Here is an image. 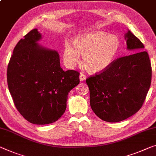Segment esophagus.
I'll return each instance as SVG.
<instances>
[{"label":"esophagus","mask_w":156,"mask_h":156,"mask_svg":"<svg viewBox=\"0 0 156 156\" xmlns=\"http://www.w3.org/2000/svg\"><path fill=\"white\" fill-rule=\"evenodd\" d=\"M86 79V76L83 73H80V80L81 81H83V80H85Z\"/></svg>","instance_id":"1"}]
</instances>
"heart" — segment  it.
I'll list each match as a JSON object with an SVG mask.
<instances>
[{"mask_svg": "<svg viewBox=\"0 0 156 156\" xmlns=\"http://www.w3.org/2000/svg\"><path fill=\"white\" fill-rule=\"evenodd\" d=\"M119 46V40L114 35H109L102 31L83 33L75 38L74 46L69 41H66L64 61L68 67L73 68L80 61L81 54L86 70L99 73L112 64Z\"/></svg>", "mask_w": 156, "mask_h": 156, "instance_id": "1", "label": "heart"}]
</instances>
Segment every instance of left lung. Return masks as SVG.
<instances>
[{
    "instance_id": "obj_1",
    "label": "left lung",
    "mask_w": 156,
    "mask_h": 156,
    "mask_svg": "<svg viewBox=\"0 0 156 156\" xmlns=\"http://www.w3.org/2000/svg\"><path fill=\"white\" fill-rule=\"evenodd\" d=\"M127 49L134 54L115 60L99 74L86 79L90 105L103 121L116 123L129 118L142 107L151 82L152 70L143 43L130 30L125 35Z\"/></svg>"
}]
</instances>
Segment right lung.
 Here are the masks:
<instances>
[{"mask_svg": "<svg viewBox=\"0 0 156 156\" xmlns=\"http://www.w3.org/2000/svg\"><path fill=\"white\" fill-rule=\"evenodd\" d=\"M42 35L30 30L14 47L7 80L19 112L31 123L45 125L61 118L69 92L80 83V73L64 71L58 52L37 42Z\"/></svg>", "mask_w": 156, "mask_h": 156, "instance_id": "right-lung-1", "label": "right lung"}]
</instances>
